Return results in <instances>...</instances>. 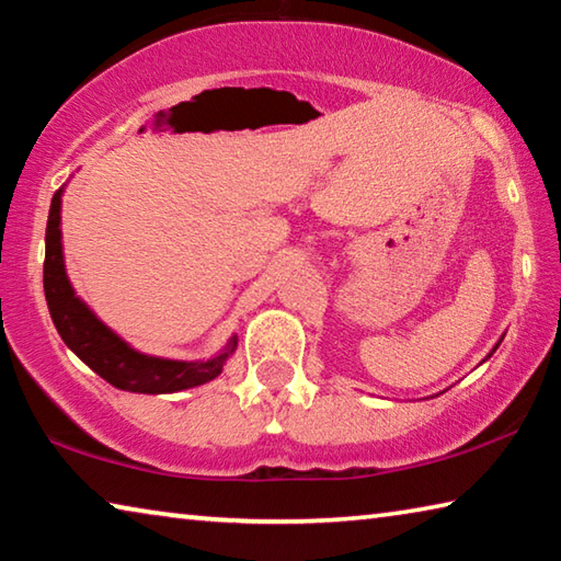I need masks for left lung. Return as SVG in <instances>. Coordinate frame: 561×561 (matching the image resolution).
Masks as SVG:
<instances>
[{"instance_id":"8db88e82","label":"left lung","mask_w":561,"mask_h":561,"mask_svg":"<svg viewBox=\"0 0 561 561\" xmlns=\"http://www.w3.org/2000/svg\"><path fill=\"white\" fill-rule=\"evenodd\" d=\"M497 346H500V341H497V344H495V348H497ZM495 348H492V351H490V354H488V356H492V354H495ZM482 360H485V358H482Z\"/></svg>"}]
</instances>
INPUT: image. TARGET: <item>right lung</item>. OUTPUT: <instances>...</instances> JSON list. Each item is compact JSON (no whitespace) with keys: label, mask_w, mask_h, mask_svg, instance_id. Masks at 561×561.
<instances>
[{"label":"right lung","mask_w":561,"mask_h":561,"mask_svg":"<svg viewBox=\"0 0 561 561\" xmlns=\"http://www.w3.org/2000/svg\"><path fill=\"white\" fill-rule=\"evenodd\" d=\"M61 195L64 187L51 197L49 222H46V260H44V294L49 304V314L56 331L91 371H96L103 381L130 393H178L185 388L203 386L222 374L225 360L234 354L237 336H230L225 348L210 358L178 360L150 356L133 348L116 331L108 329L93 314L89 304L69 282L64 264L61 244Z\"/></svg>","instance_id":"right-lung-1"}]
</instances>
